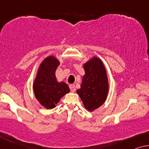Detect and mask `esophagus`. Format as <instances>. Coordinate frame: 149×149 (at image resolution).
<instances>
[{"instance_id":"esophagus-1","label":"esophagus","mask_w":149,"mask_h":149,"mask_svg":"<svg viewBox=\"0 0 149 149\" xmlns=\"http://www.w3.org/2000/svg\"><path fill=\"white\" fill-rule=\"evenodd\" d=\"M70 91L72 93H74V92L75 91V86L74 84L70 85Z\"/></svg>"}]
</instances>
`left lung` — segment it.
Instances as JSON below:
<instances>
[{
	"instance_id": "8db88e82",
	"label": "left lung",
	"mask_w": 149,
	"mask_h": 149,
	"mask_svg": "<svg viewBox=\"0 0 149 149\" xmlns=\"http://www.w3.org/2000/svg\"><path fill=\"white\" fill-rule=\"evenodd\" d=\"M85 75L82 77L77 95L89 111L100 107L105 102L109 92L107 71L102 61L94 56L84 64Z\"/></svg>"
}]
</instances>
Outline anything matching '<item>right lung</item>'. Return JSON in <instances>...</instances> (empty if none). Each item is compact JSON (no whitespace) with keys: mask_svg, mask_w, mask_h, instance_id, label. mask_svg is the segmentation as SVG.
I'll use <instances>...</instances> for the list:
<instances>
[{"mask_svg":"<svg viewBox=\"0 0 149 149\" xmlns=\"http://www.w3.org/2000/svg\"><path fill=\"white\" fill-rule=\"evenodd\" d=\"M60 62L55 56L45 58L40 65L33 84L36 99L45 108L53 109L61 98L70 90L64 81L58 82L55 76L56 68Z\"/></svg>","mask_w":149,"mask_h":149,"instance_id":"1","label":"right lung"}]
</instances>
